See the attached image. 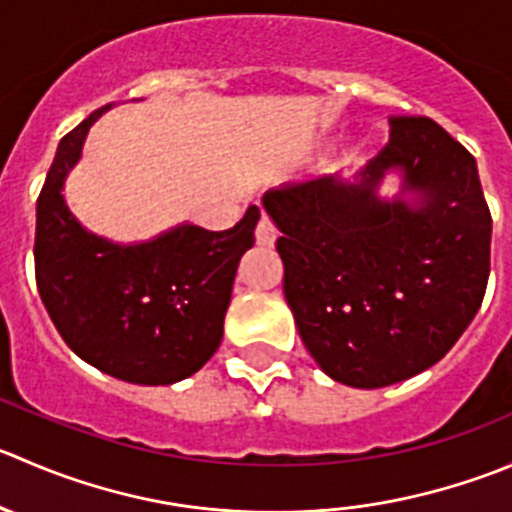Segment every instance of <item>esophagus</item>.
Here are the masks:
<instances>
[{
  "mask_svg": "<svg viewBox=\"0 0 512 512\" xmlns=\"http://www.w3.org/2000/svg\"><path fill=\"white\" fill-rule=\"evenodd\" d=\"M255 237H257V242H260V245H267V247L275 245V240H277V227H275V222L270 220V215H265V212H262L260 222H257Z\"/></svg>",
  "mask_w": 512,
  "mask_h": 512,
  "instance_id": "esophagus-1",
  "label": "esophagus"
}]
</instances>
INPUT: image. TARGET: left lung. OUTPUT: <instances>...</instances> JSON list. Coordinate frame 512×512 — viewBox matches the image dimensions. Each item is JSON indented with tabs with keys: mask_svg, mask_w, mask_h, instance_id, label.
I'll return each mask as SVG.
<instances>
[{
	"mask_svg": "<svg viewBox=\"0 0 512 512\" xmlns=\"http://www.w3.org/2000/svg\"><path fill=\"white\" fill-rule=\"evenodd\" d=\"M390 169L415 206L376 197ZM262 205L282 232L297 332L342 385L385 388L428 370L480 310L493 217L475 157L430 117H390V142L355 182L317 177Z\"/></svg>",
	"mask_w": 512,
	"mask_h": 512,
	"instance_id": "obj_1",
	"label": "left lung"
}]
</instances>
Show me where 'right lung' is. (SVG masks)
Returning <instances> with one entry per match:
<instances>
[{
    "label": "right lung",
    "instance_id": "1",
    "mask_svg": "<svg viewBox=\"0 0 512 512\" xmlns=\"http://www.w3.org/2000/svg\"><path fill=\"white\" fill-rule=\"evenodd\" d=\"M99 107L62 137L37 200L34 275L62 340L97 370L135 385H172L222 342L240 257L255 245L260 210L230 230L180 225L142 245L84 230L62 197Z\"/></svg>",
    "mask_w": 512,
    "mask_h": 512
}]
</instances>
